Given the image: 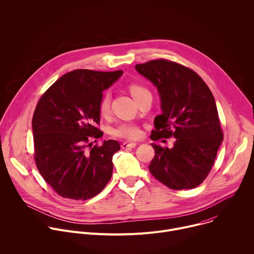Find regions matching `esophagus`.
Returning a JSON list of instances; mask_svg holds the SVG:
<instances>
[{"mask_svg": "<svg viewBox=\"0 0 254 254\" xmlns=\"http://www.w3.org/2000/svg\"><path fill=\"white\" fill-rule=\"evenodd\" d=\"M136 146V143L134 142H127V141H125L122 143V148L124 149H127V148H133Z\"/></svg>", "mask_w": 254, "mask_h": 254, "instance_id": "1", "label": "esophagus"}]
</instances>
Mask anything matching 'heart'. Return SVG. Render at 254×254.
<instances>
[{
  "mask_svg": "<svg viewBox=\"0 0 254 254\" xmlns=\"http://www.w3.org/2000/svg\"><path fill=\"white\" fill-rule=\"evenodd\" d=\"M128 90L135 101H137L142 95L149 93L145 87L135 82L128 84ZM98 109L101 116L107 117L109 115L111 109V95L109 92H105L102 95L98 104ZM112 133L117 137L127 140H136L141 136V130L139 127L136 124L129 122H123L117 125L113 128Z\"/></svg>",
  "mask_w": 254,
  "mask_h": 254,
  "instance_id": "b5f03b06",
  "label": "heart"
}]
</instances>
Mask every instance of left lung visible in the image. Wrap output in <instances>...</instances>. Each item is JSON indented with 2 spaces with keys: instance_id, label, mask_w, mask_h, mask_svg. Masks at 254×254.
<instances>
[{
  "instance_id": "left-lung-1",
  "label": "left lung",
  "mask_w": 254,
  "mask_h": 254,
  "mask_svg": "<svg viewBox=\"0 0 254 254\" xmlns=\"http://www.w3.org/2000/svg\"><path fill=\"white\" fill-rule=\"evenodd\" d=\"M135 69L156 87L162 114L150 138L176 137L173 148L152 143L150 174L171 190L194 189L208 176L223 139L211 91L191 68L164 59L137 64Z\"/></svg>"
}]
</instances>
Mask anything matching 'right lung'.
Returning <instances> with one entry per match:
<instances>
[{
  "label": "right lung",
  "mask_w": 254,
  "mask_h": 254,
  "mask_svg": "<svg viewBox=\"0 0 254 254\" xmlns=\"http://www.w3.org/2000/svg\"><path fill=\"white\" fill-rule=\"evenodd\" d=\"M123 70L74 69L43 94L34 112V159L47 184L61 196L86 200L99 194L113 175L117 140L102 145L99 101ZM96 141V140H95Z\"/></svg>",
  "instance_id": "obj_1"
}]
</instances>
